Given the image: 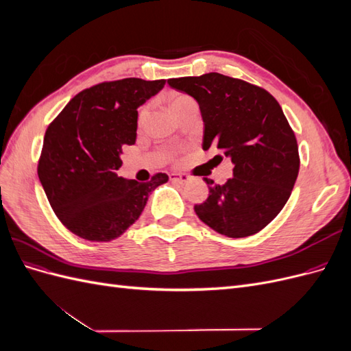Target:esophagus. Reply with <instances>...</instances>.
Here are the masks:
<instances>
[{
  "mask_svg": "<svg viewBox=\"0 0 351 351\" xmlns=\"http://www.w3.org/2000/svg\"><path fill=\"white\" fill-rule=\"evenodd\" d=\"M169 180H171V182H174V183H177V184H186L189 182V176L187 174L173 173V174H169Z\"/></svg>",
  "mask_w": 351,
  "mask_h": 351,
  "instance_id": "obj_1",
  "label": "esophagus"
}]
</instances>
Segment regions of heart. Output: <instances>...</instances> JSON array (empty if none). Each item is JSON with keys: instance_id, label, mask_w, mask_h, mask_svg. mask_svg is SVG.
<instances>
[{"instance_id": "b5f03b06", "label": "heart", "mask_w": 351, "mask_h": 351, "mask_svg": "<svg viewBox=\"0 0 351 351\" xmlns=\"http://www.w3.org/2000/svg\"><path fill=\"white\" fill-rule=\"evenodd\" d=\"M167 102H168V105H169V108L173 110V112L177 114L180 110L184 108L186 105L192 104V102H195V101H193L192 98H190L189 95H186V93L169 92V93L167 95ZM145 117H146V107H142V108L139 110V114H137V123L142 124L143 120H145Z\"/></svg>"}]
</instances>
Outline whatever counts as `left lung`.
Masks as SVG:
<instances>
[{"label": "left lung", "instance_id": "8db88e82", "mask_svg": "<svg viewBox=\"0 0 351 351\" xmlns=\"http://www.w3.org/2000/svg\"><path fill=\"white\" fill-rule=\"evenodd\" d=\"M173 89L199 104L204 120L202 147L222 152L234 165L232 178L215 186L204 178L209 196L196 205V215L222 236L256 234L289 200L299 174L295 136L271 93L219 73L169 79Z\"/></svg>", "mask_w": 351, "mask_h": 351}]
</instances>
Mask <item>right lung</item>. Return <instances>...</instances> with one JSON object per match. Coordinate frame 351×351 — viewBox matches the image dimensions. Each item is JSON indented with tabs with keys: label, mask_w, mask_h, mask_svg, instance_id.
Wrapping results in <instances>:
<instances>
[{
	"label": "right lung",
	"mask_w": 351,
	"mask_h": 351,
	"mask_svg": "<svg viewBox=\"0 0 351 351\" xmlns=\"http://www.w3.org/2000/svg\"><path fill=\"white\" fill-rule=\"evenodd\" d=\"M165 80L127 77L77 93L52 121L38 165L39 182L52 210L74 234L110 241L141 217L147 197L168 182L119 177L125 145H134L137 108L164 88Z\"/></svg>",
	"instance_id": "1"
}]
</instances>
